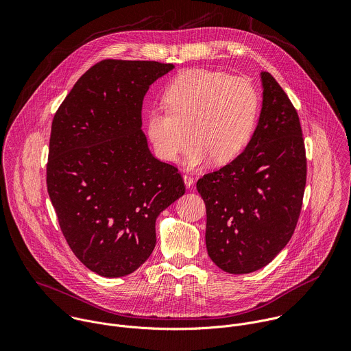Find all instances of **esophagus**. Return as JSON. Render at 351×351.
I'll use <instances>...</instances> for the list:
<instances>
[{
	"mask_svg": "<svg viewBox=\"0 0 351 351\" xmlns=\"http://www.w3.org/2000/svg\"><path fill=\"white\" fill-rule=\"evenodd\" d=\"M183 180H184V184L187 186V187H191L193 184H194V178L191 176V175H183Z\"/></svg>",
	"mask_w": 351,
	"mask_h": 351,
	"instance_id": "1",
	"label": "esophagus"
}]
</instances>
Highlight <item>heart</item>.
Segmentation results:
<instances>
[{"mask_svg":"<svg viewBox=\"0 0 351 351\" xmlns=\"http://www.w3.org/2000/svg\"><path fill=\"white\" fill-rule=\"evenodd\" d=\"M165 107L148 111L147 136L158 158L173 162L189 143L186 164L236 160L252 141L261 108L256 86L229 73L191 69L164 93Z\"/></svg>","mask_w":351,"mask_h":351,"instance_id":"obj_1","label":"heart"}]
</instances>
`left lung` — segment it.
<instances>
[{
	"label": "left lung",
	"instance_id": "1",
	"mask_svg": "<svg viewBox=\"0 0 351 351\" xmlns=\"http://www.w3.org/2000/svg\"><path fill=\"white\" fill-rule=\"evenodd\" d=\"M260 121L236 160L197 180L207 211L210 258L229 274L269 264L291 239L307 180L297 110L269 72H263Z\"/></svg>",
	"mask_w": 351,
	"mask_h": 351
}]
</instances>
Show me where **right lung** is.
<instances>
[{
	"instance_id": "right-lung-1",
	"label": "right lung",
	"mask_w": 351,
	"mask_h": 351,
	"mask_svg": "<svg viewBox=\"0 0 351 351\" xmlns=\"http://www.w3.org/2000/svg\"><path fill=\"white\" fill-rule=\"evenodd\" d=\"M171 69L156 61H99L53 119L48 195L73 254L106 278L145 263L157 217L186 191L178 168L149 153L141 130L144 95Z\"/></svg>"
}]
</instances>
